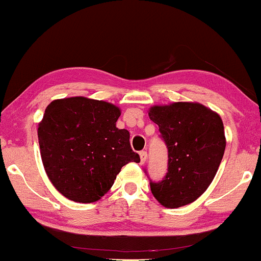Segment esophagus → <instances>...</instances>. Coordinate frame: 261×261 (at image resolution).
Returning a JSON list of instances; mask_svg holds the SVG:
<instances>
[{"instance_id": "34e87169", "label": "esophagus", "mask_w": 261, "mask_h": 261, "mask_svg": "<svg viewBox=\"0 0 261 261\" xmlns=\"http://www.w3.org/2000/svg\"><path fill=\"white\" fill-rule=\"evenodd\" d=\"M140 158H141V163H145L146 160H147V152L141 151L140 152Z\"/></svg>"}]
</instances>
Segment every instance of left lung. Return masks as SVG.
<instances>
[{
  "label": "left lung",
  "instance_id": "obj_1",
  "mask_svg": "<svg viewBox=\"0 0 261 261\" xmlns=\"http://www.w3.org/2000/svg\"><path fill=\"white\" fill-rule=\"evenodd\" d=\"M168 148V172L163 180L149 181L164 207L176 208L200 197L216 175L226 137L221 116L200 103L178 101L149 108Z\"/></svg>",
  "mask_w": 261,
  "mask_h": 261
}]
</instances>
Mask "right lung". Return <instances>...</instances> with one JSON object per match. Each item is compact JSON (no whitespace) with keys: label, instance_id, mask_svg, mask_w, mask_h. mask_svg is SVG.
<instances>
[{"label":"right lung","instance_id":"1","mask_svg":"<svg viewBox=\"0 0 261 261\" xmlns=\"http://www.w3.org/2000/svg\"><path fill=\"white\" fill-rule=\"evenodd\" d=\"M120 109L104 100H53L39 122L41 161L60 194L76 202L98 201L128 162H140L130 134L116 127Z\"/></svg>","mask_w":261,"mask_h":261}]
</instances>
